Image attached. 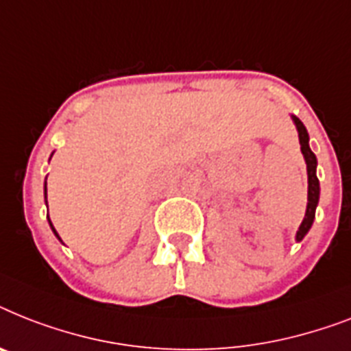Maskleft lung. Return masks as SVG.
<instances>
[{"label": "left lung", "mask_w": 351, "mask_h": 351, "mask_svg": "<svg viewBox=\"0 0 351 351\" xmlns=\"http://www.w3.org/2000/svg\"><path fill=\"white\" fill-rule=\"evenodd\" d=\"M295 122V126H298L299 131V144H301V153H303L304 160H306V171H308V205H306V215H304V220L301 223L298 230V236H295V240L301 241L304 238V234L308 232L312 223H314L315 218V207H317L319 202V180L317 175H315V167H317V158L312 153L308 146V133H306V128L301 121H299L298 117H292Z\"/></svg>", "instance_id": "1"}]
</instances>
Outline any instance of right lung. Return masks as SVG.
Returning a JSON list of instances; mask_svg holds the SVG:
<instances>
[{"mask_svg": "<svg viewBox=\"0 0 351 351\" xmlns=\"http://www.w3.org/2000/svg\"><path fill=\"white\" fill-rule=\"evenodd\" d=\"M45 193H47V189H45ZM50 225H52V221H50ZM53 229V227H52ZM53 232H56V229H53ZM56 236H57V232H56Z\"/></svg>", "mask_w": 351, "mask_h": 351, "instance_id": "add662e5", "label": "right lung"}]
</instances>
